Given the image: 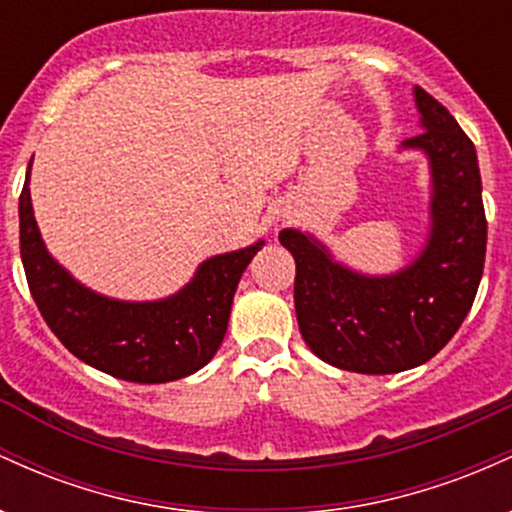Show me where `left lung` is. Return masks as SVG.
<instances>
[{"label": "left lung", "instance_id": "1", "mask_svg": "<svg viewBox=\"0 0 512 512\" xmlns=\"http://www.w3.org/2000/svg\"><path fill=\"white\" fill-rule=\"evenodd\" d=\"M424 132L402 149L431 166L424 250L395 274H361L296 228L279 233L296 260L298 327L317 358L351 373L387 375L426 363L450 342L477 296L486 257L477 149L445 105L414 86Z\"/></svg>", "mask_w": 512, "mask_h": 512}]
</instances>
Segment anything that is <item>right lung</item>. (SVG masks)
<instances>
[{
  "mask_svg": "<svg viewBox=\"0 0 512 512\" xmlns=\"http://www.w3.org/2000/svg\"><path fill=\"white\" fill-rule=\"evenodd\" d=\"M31 163L19 197L21 260L40 315L76 358L129 383H170L207 366L226 334L233 296L264 240L214 255L163 301H115L86 289L45 248L33 216Z\"/></svg>",
  "mask_w": 512,
  "mask_h": 512,
  "instance_id": "add662e5",
  "label": "right lung"
}]
</instances>
